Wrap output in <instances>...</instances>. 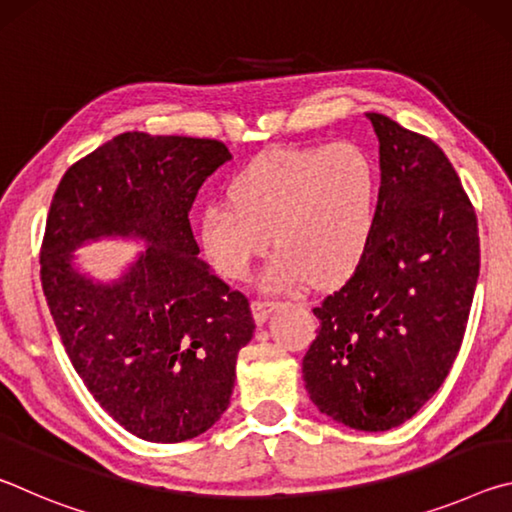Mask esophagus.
I'll use <instances>...</instances> for the list:
<instances>
[{
	"mask_svg": "<svg viewBox=\"0 0 512 512\" xmlns=\"http://www.w3.org/2000/svg\"><path fill=\"white\" fill-rule=\"evenodd\" d=\"M277 307V302L271 300H253L250 302V309H253V318L257 325H264L266 318L271 316V311Z\"/></svg>",
	"mask_w": 512,
	"mask_h": 512,
	"instance_id": "esophagus-1",
	"label": "esophagus"
}]
</instances>
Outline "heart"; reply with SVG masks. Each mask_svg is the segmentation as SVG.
Returning a JSON list of instances; mask_svg holds the SVG:
<instances>
[{
  "label": "heart",
  "instance_id": "1",
  "mask_svg": "<svg viewBox=\"0 0 512 512\" xmlns=\"http://www.w3.org/2000/svg\"><path fill=\"white\" fill-rule=\"evenodd\" d=\"M230 200L201 214V246L228 280H244L255 259L277 248L262 275L268 291L311 280L329 287L366 253L375 219V167L352 142L314 149H271L230 183Z\"/></svg>",
  "mask_w": 512,
  "mask_h": 512
}]
</instances>
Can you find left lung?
Listing matches in <instances>:
<instances>
[{
    "label": "left lung",
    "instance_id": "obj_1",
    "mask_svg": "<svg viewBox=\"0 0 512 512\" xmlns=\"http://www.w3.org/2000/svg\"><path fill=\"white\" fill-rule=\"evenodd\" d=\"M381 185L366 253L341 291L314 309L302 359L309 400L357 431L413 418L461 350L479 280V228L452 162L391 117L366 112Z\"/></svg>",
    "mask_w": 512,
    "mask_h": 512
}]
</instances>
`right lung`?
Segmentation results:
<instances>
[{
    "instance_id": "1",
    "label": "right lung",
    "mask_w": 512,
    "mask_h": 512,
    "mask_svg": "<svg viewBox=\"0 0 512 512\" xmlns=\"http://www.w3.org/2000/svg\"><path fill=\"white\" fill-rule=\"evenodd\" d=\"M225 144L124 133L60 180L40 253L42 291L67 357L103 409L149 443L201 436L228 409L237 354L255 332L248 298L198 253L189 210ZM99 238L147 248L117 281L80 271Z\"/></svg>"
}]
</instances>
